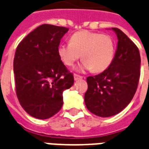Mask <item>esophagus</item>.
I'll list each match as a JSON object with an SVG mask.
<instances>
[{"label":"esophagus","mask_w":149,"mask_h":149,"mask_svg":"<svg viewBox=\"0 0 149 149\" xmlns=\"http://www.w3.org/2000/svg\"><path fill=\"white\" fill-rule=\"evenodd\" d=\"M83 78V77L79 76L78 74H74V79L75 80H79V79H81Z\"/></svg>","instance_id":"34e87169"}]
</instances>
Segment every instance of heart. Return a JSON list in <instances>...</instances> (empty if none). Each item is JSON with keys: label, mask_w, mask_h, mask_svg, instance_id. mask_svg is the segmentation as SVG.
Listing matches in <instances>:
<instances>
[{"label": "heart", "mask_w": 149, "mask_h": 149, "mask_svg": "<svg viewBox=\"0 0 149 149\" xmlns=\"http://www.w3.org/2000/svg\"><path fill=\"white\" fill-rule=\"evenodd\" d=\"M116 44L108 34L89 30L75 33L70 37V44H60L58 54L67 66H72L82 56L84 61L80 68L102 72L111 65L114 59Z\"/></svg>", "instance_id": "1"}]
</instances>
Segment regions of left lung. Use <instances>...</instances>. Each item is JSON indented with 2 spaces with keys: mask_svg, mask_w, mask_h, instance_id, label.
Instances as JSON below:
<instances>
[{
  "mask_svg": "<svg viewBox=\"0 0 149 149\" xmlns=\"http://www.w3.org/2000/svg\"><path fill=\"white\" fill-rule=\"evenodd\" d=\"M118 44L114 59L107 70L87 78L84 101L87 109L101 117L120 112L131 102L140 78L141 56L136 44L117 28Z\"/></svg>",
  "mask_w": 149,
  "mask_h": 149,
  "instance_id": "obj_1",
  "label": "left lung"
}]
</instances>
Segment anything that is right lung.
Listing matches in <instances>:
<instances>
[{
    "instance_id": "1",
    "label": "right lung",
    "mask_w": 149,
    "mask_h": 149,
    "mask_svg": "<svg viewBox=\"0 0 149 149\" xmlns=\"http://www.w3.org/2000/svg\"><path fill=\"white\" fill-rule=\"evenodd\" d=\"M69 29L43 24L29 33L15 54V91L23 109L34 118L45 120L63 105L62 93L74 83L58 54L60 40Z\"/></svg>"
}]
</instances>
